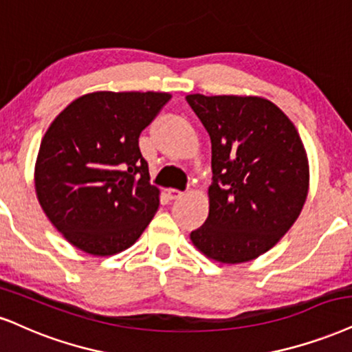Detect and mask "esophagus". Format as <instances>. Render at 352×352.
<instances>
[{"label": "esophagus", "instance_id": "1", "mask_svg": "<svg viewBox=\"0 0 352 352\" xmlns=\"http://www.w3.org/2000/svg\"><path fill=\"white\" fill-rule=\"evenodd\" d=\"M166 196H168L169 201H177V199L183 197V192H181V190H177V189H168Z\"/></svg>", "mask_w": 352, "mask_h": 352}]
</instances>
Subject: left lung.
I'll return each mask as SVG.
<instances>
[{
  "label": "left lung",
  "instance_id": "left-lung-1",
  "mask_svg": "<svg viewBox=\"0 0 352 352\" xmlns=\"http://www.w3.org/2000/svg\"><path fill=\"white\" fill-rule=\"evenodd\" d=\"M189 106L210 135L209 217L190 232L204 256L222 264L256 259L300 215L310 168L296 125L259 96L189 94Z\"/></svg>",
  "mask_w": 352,
  "mask_h": 352
}]
</instances>
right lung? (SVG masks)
<instances>
[{
    "instance_id": "add662e5",
    "label": "right lung",
    "mask_w": 352,
    "mask_h": 352,
    "mask_svg": "<svg viewBox=\"0 0 352 352\" xmlns=\"http://www.w3.org/2000/svg\"><path fill=\"white\" fill-rule=\"evenodd\" d=\"M169 93L96 91L68 104L41 142L34 184L65 240L93 256L130 248L160 206L138 137Z\"/></svg>"
}]
</instances>
